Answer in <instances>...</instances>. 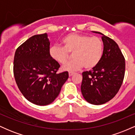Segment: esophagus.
I'll return each instance as SVG.
<instances>
[{"label":"esophagus","mask_w":135,"mask_h":135,"mask_svg":"<svg viewBox=\"0 0 135 135\" xmlns=\"http://www.w3.org/2000/svg\"><path fill=\"white\" fill-rule=\"evenodd\" d=\"M74 72H70L69 73V77H71V76H72V75H74Z\"/></svg>","instance_id":"1"}]
</instances>
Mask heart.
<instances>
[{"mask_svg":"<svg viewBox=\"0 0 135 135\" xmlns=\"http://www.w3.org/2000/svg\"><path fill=\"white\" fill-rule=\"evenodd\" d=\"M61 42L63 47L53 45L49 52L51 58L61 64L69 58V52H72L74 59L61 66L63 71H77L84 66L86 69H93L101 60L103 46L102 40L98 37L73 33L63 37Z\"/></svg>","mask_w":135,"mask_h":135,"instance_id":"b5f03b06","label":"heart"}]
</instances>
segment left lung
Wrapping results in <instances>:
<instances>
[{
	"label": "left lung",
	"instance_id": "left-lung-1",
	"mask_svg": "<svg viewBox=\"0 0 135 135\" xmlns=\"http://www.w3.org/2000/svg\"><path fill=\"white\" fill-rule=\"evenodd\" d=\"M102 35L103 51L102 59L92 70L84 72L80 89L84 98L93 105H102L117 93L125 73V60L118 45L112 38Z\"/></svg>",
	"mask_w": 135,
	"mask_h": 135
}]
</instances>
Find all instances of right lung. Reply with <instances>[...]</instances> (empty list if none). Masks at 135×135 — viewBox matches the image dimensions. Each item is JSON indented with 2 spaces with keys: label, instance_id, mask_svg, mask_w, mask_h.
Returning <instances> with one entry per match:
<instances>
[{
  "label": "right lung",
  "instance_id": "right-lung-1",
  "mask_svg": "<svg viewBox=\"0 0 135 135\" xmlns=\"http://www.w3.org/2000/svg\"><path fill=\"white\" fill-rule=\"evenodd\" d=\"M47 33L35 35L23 43L15 52L13 72L15 80L25 98L33 104L51 103L69 78V72L57 74L60 64L49 55Z\"/></svg>",
  "mask_w": 135,
  "mask_h": 135
}]
</instances>
